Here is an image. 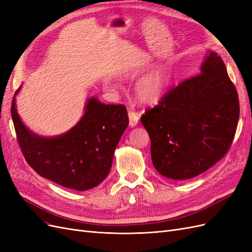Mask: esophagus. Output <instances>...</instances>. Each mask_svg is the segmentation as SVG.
<instances>
[{"label":"esophagus","mask_w":252,"mask_h":252,"mask_svg":"<svg viewBox=\"0 0 252 252\" xmlns=\"http://www.w3.org/2000/svg\"><path fill=\"white\" fill-rule=\"evenodd\" d=\"M128 118H129V126L130 127H135L138 123V116L135 111L130 110L128 112Z\"/></svg>","instance_id":"34e87169"}]
</instances>
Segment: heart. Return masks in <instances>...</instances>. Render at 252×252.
I'll return each mask as SVG.
<instances>
[{
	"mask_svg": "<svg viewBox=\"0 0 252 252\" xmlns=\"http://www.w3.org/2000/svg\"><path fill=\"white\" fill-rule=\"evenodd\" d=\"M170 72L164 65L153 67L148 73L141 76L134 83V93L137 100L143 104L158 103L166 94L170 83ZM108 88L115 85L107 83Z\"/></svg>",
	"mask_w": 252,
	"mask_h": 252,
	"instance_id": "heart-1",
	"label": "heart"
}]
</instances>
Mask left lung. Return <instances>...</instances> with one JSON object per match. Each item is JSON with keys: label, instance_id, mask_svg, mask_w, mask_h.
<instances>
[{"label": "left lung", "instance_id": "obj_1", "mask_svg": "<svg viewBox=\"0 0 252 252\" xmlns=\"http://www.w3.org/2000/svg\"><path fill=\"white\" fill-rule=\"evenodd\" d=\"M200 74L169 91L141 122L160 175L186 180L209 170L227 152L240 116L238 93L222 58L207 52Z\"/></svg>", "mask_w": 252, "mask_h": 252}]
</instances>
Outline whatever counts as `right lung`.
I'll use <instances>...</instances> for the list:
<instances>
[{
	"label": "right lung",
	"mask_w": 252,
	"mask_h": 252,
	"mask_svg": "<svg viewBox=\"0 0 252 252\" xmlns=\"http://www.w3.org/2000/svg\"><path fill=\"white\" fill-rule=\"evenodd\" d=\"M15 92L11 116L26 160L38 175L76 190L100 185L110 171L114 154L129 120L124 105H106L88 99L84 114L66 132L41 136L32 132L17 114Z\"/></svg>",
	"instance_id": "1"
}]
</instances>
